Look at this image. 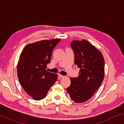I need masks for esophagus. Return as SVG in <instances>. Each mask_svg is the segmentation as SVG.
I'll list each match as a JSON object with an SVG mask.
<instances>
[{"mask_svg":"<svg viewBox=\"0 0 124 124\" xmlns=\"http://www.w3.org/2000/svg\"><path fill=\"white\" fill-rule=\"evenodd\" d=\"M64 77L65 76H64V75H62L60 74H58V78H64Z\"/></svg>","mask_w":124,"mask_h":124,"instance_id":"esophagus-1","label":"esophagus"}]
</instances>
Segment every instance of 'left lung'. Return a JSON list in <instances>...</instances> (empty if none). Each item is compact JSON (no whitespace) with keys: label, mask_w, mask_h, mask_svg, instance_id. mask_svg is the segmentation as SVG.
Listing matches in <instances>:
<instances>
[{"label":"left lung","mask_w":124,"mask_h":124,"mask_svg":"<svg viewBox=\"0 0 124 124\" xmlns=\"http://www.w3.org/2000/svg\"><path fill=\"white\" fill-rule=\"evenodd\" d=\"M74 52V63L80 68L78 77L70 78L67 91L75 103L89 100L101 85L104 76V59L101 52L86 40L70 43Z\"/></svg>","instance_id":"8db88e82"}]
</instances>
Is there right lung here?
<instances>
[{
    "label": "right lung",
    "instance_id": "1",
    "mask_svg": "<svg viewBox=\"0 0 124 124\" xmlns=\"http://www.w3.org/2000/svg\"><path fill=\"white\" fill-rule=\"evenodd\" d=\"M61 39L43 40L24 47L17 66L21 85L35 100H41L57 80L58 75L46 70L52 51Z\"/></svg>",
    "mask_w": 124,
    "mask_h": 124
}]
</instances>
